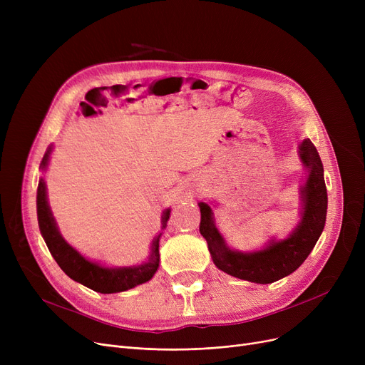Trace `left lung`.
I'll return each instance as SVG.
<instances>
[{"label": "left lung", "mask_w": 365, "mask_h": 365, "mask_svg": "<svg viewBox=\"0 0 365 365\" xmlns=\"http://www.w3.org/2000/svg\"><path fill=\"white\" fill-rule=\"evenodd\" d=\"M297 153L306 170V179L299 189L300 220L282 240L272 237L259 250L238 252L229 247L219 232L210 204L198 202L201 212L200 232L207 241L208 252L217 269L240 279L271 284L293 274L309 256L325 225L327 189L324 182V167L314 143L309 139H303Z\"/></svg>", "instance_id": "1"}]
</instances>
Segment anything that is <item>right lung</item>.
Returning a JSON list of instances; mask_svg holds the SVG:
<instances>
[{"mask_svg":"<svg viewBox=\"0 0 365 365\" xmlns=\"http://www.w3.org/2000/svg\"><path fill=\"white\" fill-rule=\"evenodd\" d=\"M54 146L50 145L44 153L40 170L41 173L47 171L50 157ZM170 208H165L161 217V231L160 234L153 238L150 244V253L146 262L140 264L133 266H115L109 267L105 264H101L99 262H94L83 256L62 237L59 226H57L54 216L51 213V208L48 205L47 198V186L46 180L41 176L40 182H38V190H36V216H38V226H40L41 235L48 247V250L57 264L61 266V269L73 281L80 282L88 289L110 294V293H120L130 289H134L136 285L145 284L149 281L153 274L157 272L160 264V238L163 235V229L167 226V222L170 219Z\"/></svg>","mask_w":365,"mask_h":365,"instance_id":"right-lung-1","label":"right lung"}]
</instances>
